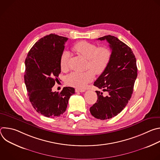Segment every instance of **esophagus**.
<instances>
[{
    "instance_id": "esophagus-1",
    "label": "esophagus",
    "mask_w": 160,
    "mask_h": 160,
    "mask_svg": "<svg viewBox=\"0 0 160 160\" xmlns=\"http://www.w3.org/2000/svg\"><path fill=\"white\" fill-rule=\"evenodd\" d=\"M85 89H80V88H75V92H85Z\"/></svg>"
}]
</instances>
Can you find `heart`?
<instances>
[{
    "label": "heart",
    "instance_id": "heart-1",
    "mask_svg": "<svg viewBox=\"0 0 160 160\" xmlns=\"http://www.w3.org/2000/svg\"><path fill=\"white\" fill-rule=\"evenodd\" d=\"M73 51L78 55L87 59V68L84 72H73L66 78L68 85L77 88H83L94 78V73L100 75L108 67L111 58V51L106 46H100L86 41H80L74 45ZM70 53L64 51L60 57L59 65L61 70L66 72L69 69Z\"/></svg>",
    "mask_w": 160,
    "mask_h": 160
}]
</instances>
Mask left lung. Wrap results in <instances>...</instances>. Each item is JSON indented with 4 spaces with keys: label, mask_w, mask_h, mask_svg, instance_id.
Returning a JSON list of instances; mask_svg holds the SVG:
<instances>
[{
    "label": "left lung",
    "mask_w": 160,
    "mask_h": 160,
    "mask_svg": "<svg viewBox=\"0 0 160 160\" xmlns=\"http://www.w3.org/2000/svg\"><path fill=\"white\" fill-rule=\"evenodd\" d=\"M106 40L111 49V58L105 71L94 82V85L108 96L96 90L97 102L90 108L91 115L102 120L117 116L131 98L138 76L136 59L132 49L118 38L106 35L98 38Z\"/></svg>",
    "instance_id": "left-lung-1"
}]
</instances>
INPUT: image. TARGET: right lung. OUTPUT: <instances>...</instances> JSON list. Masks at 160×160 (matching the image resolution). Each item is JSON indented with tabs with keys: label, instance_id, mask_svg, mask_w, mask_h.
I'll use <instances>...</instances> for the list:
<instances>
[{
	"label": "right lung",
	"instance_id": "right-lung-1",
	"mask_svg": "<svg viewBox=\"0 0 160 160\" xmlns=\"http://www.w3.org/2000/svg\"><path fill=\"white\" fill-rule=\"evenodd\" d=\"M68 38L55 34L38 40L25 59V83L30 101L42 115L54 118L66 109L75 88L66 87L61 92H52V88L61 73L59 60Z\"/></svg>",
	"mask_w": 160,
	"mask_h": 160
}]
</instances>
